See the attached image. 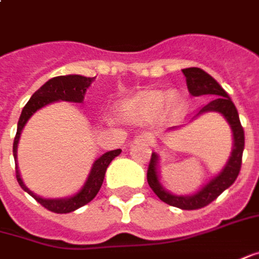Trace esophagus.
<instances>
[{"label":"esophagus","instance_id":"esophagus-1","mask_svg":"<svg viewBox=\"0 0 259 259\" xmlns=\"http://www.w3.org/2000/svg\"><path fill=\"white\" fill-rule=\"evenodd\" d=\"M135 142H136V143H145V145H150V143L153 142V139H152V136H150V135H147V133H142V135L136 136Z\"/></svg>","mask_w":259,"mask_h":259}]
</instances>
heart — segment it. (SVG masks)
<instances>
[{
  "label": "heart",
  "mask_w": 259,
  "mask_h": 259,
  "mask_svg": "<svg viewBox=\"0 0 259 259\" xmlns=\"http://www.w3.org/2000/svg\"><path fill=\"white\" fill-rule=\"evenodd\" d=\"M185 107L186 102L181 93L143 90L119 103L117 110L129 120L149 121L156 119L159 114L167 120H176L183 114Z\"/></svg>",
  "instance_id": "heart-1"
}]
</instances>
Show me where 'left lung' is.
Here are the masks:
<instances>
[{
  "mask_svg": "<svg viewBox=\"0 0 259 259\" xmlns=\"http://www.w3.org/2000/svg\"><path fill=\"white\" fill-rule=\"evenodd\" d=\"M183 74L186 77V84L188 90L192 96H203L208 94L213 99L209 103H206L198 114L206 112L221 113L228 124L231 126L232 136H234V149L231 152V156L228 159L227 165L219 172L215 178H212L206 185H203L198 192L193 195H174L167 192L159 182V172H157V163H159V156L153 152L150 162H149V169H147V183L152 188V191L156 193L160 201H163L170 206H176L181 209H201L203 206L209 205L210 202L215 201L222 192L228 189L232 183L235 182L238 174L241 170V163H242V152H244V145H245V138H244V129L241 126L238 110L235 104L232 103L231 97L221 87L218 81L209 76L206 71L202 68L189 67L183 68Z\"/></svg>",
  "mask_w": 259,
  "mask_h": 259,
  "instance_id": "8db88e82",
  "label": "left lung"
}]
</instances>
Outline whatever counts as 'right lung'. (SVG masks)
Returning <instances> with one entry per match:
<instances>
[{
  "mask_svg": "<svg viewBox=\"0 0 259 259\" xmlns=\"http://www.w3.org/2000/svg\"><path fill=\"white\" fill-rule=\"evenodd\" d=\"M94 78L96 77H84L78 76V74L53 77V78H50L47 83H44V84L41 85L35 93L32 94L31 99L24 106L21 116H20V120H18V126H17V135H15L13 145V153L15 162H17V147H18L21 132H23L25 123L28 121V119L31 117L32 114L37 110H40L41 107H44V106H47V104L53 102H58V100L81 103L83 99H84L87 89L93 83ZM120 149H116V150L106 152L104 155L99 157L93 163V166H92V170H90L89 178H87V181L83 185V188L77 193H74L73 196H68V198H60V199L40 198L38 195H35L34 192L30 191L24 185L17 163H15V175H17V181L20 183V186L27 193H30L32 198L38 202L40 205H42L46 209L56 212V213H68V212H73V210L84 206L85 203H89L99 193L100 188H102L103 179H104L107 166L110 165V162L114 157L120 155Z\"/></svg>",
  "mask_w": 259,
  "mask_h": 259,
  "instance_id": "add662e5",
  "label": "right lung"
}]
</instances>
